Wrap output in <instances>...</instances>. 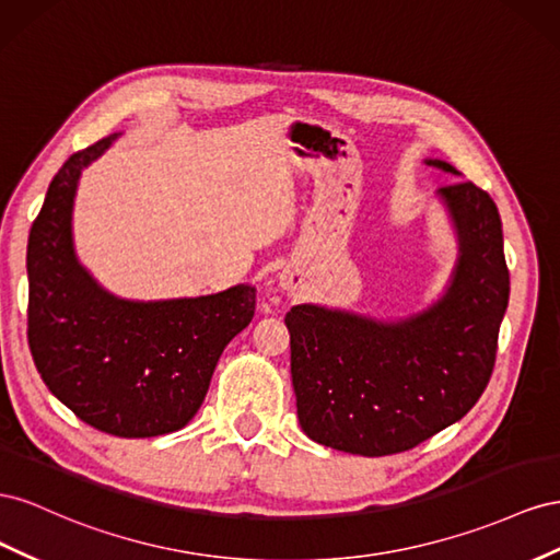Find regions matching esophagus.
Returning a JSON list of instances; mask_svg holds the SVG:
<instances>
[{
    "label": "esophagus",
    "instance_id": "esophagus-1",
    "mask_svg": "<svg viewBox=\"0 0 560 560\" xmlns=\"http://www.w3.org/2000/svg\"><path fill=\"white\" fill-rule=\"evenodd\" d=\"M279 285H281L285 293H293V291H298L300 279H298V275H293V271H281V275H279Z\"/></svg>",
    "mask_w": 560,
    "mask_h": 560
}]
</instances>
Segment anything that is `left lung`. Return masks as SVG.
<instances>
[{
	"label": "left lung",
	"mask_w": 560,
	"mask_h": 560,
	"mask_svg": "<svg viewBox=\"0 0 560 560\" xmlns=\"http://www.w3.org/2000/svg\"><path fill=\"white\" fill-rule=\"evenodd\" d=\"M424 164L459 175L441 159ZM436 197L457 262L434 305L394 322L324 305L285 314L298 420L312 441L363 457L404 453L465 418L488 387L509 305L502 220L474 183Z\"/></svg>",
	"instance_id": "obj_1"
}]
</instances>
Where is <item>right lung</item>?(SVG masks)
Wrapping results in <instances>:
<instances>
[{
  "mask_svg": "<svg viewBox=\"0 0 560 560\" xmlns=\"http://www.w3.org/2000/svg\"><path fill=\"white\" fill-rule=\"evenodd\" d=\"M119 133L72 154L27 238V342L44 385L79 420L121 439L183 429L222 349L255 314V285L173 300L112 295L77 260L72 209L82 171Z\"/></svg>",
  "mask_w": 560,
  "mask_h": 560,
  "instance_id": "right-lung-1",
  "label": "right lung"
}]
</instances>
